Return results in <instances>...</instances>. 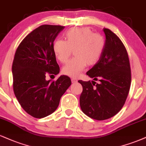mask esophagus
Instances as JSON below:
<instances>
[{
	"label": "esophagus",
	"mask_w": 146,
	"mask_h": 146,
	"mask_svg": "<svg viewBox=\"0 0 146 146\" xmlns=\"http://www.w3.org/2000/svg\"><path fill=\"white\" fill-rule=\"evenodd\" d=\"M72 83H76L77 82V79H76V78H72Z\"/></svg>",
	"instance_id": "1"
}]
</instances>
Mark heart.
I'll list each match as a JSON object with an SVG mask.
<instances>
[{"instance_id": "heart-1", "label": "heart", "mask_w": 146, "mask_h": 146, "mask_svg": "<svg viewBox=\"0 0 146 146\" xmlns=\"http://www.w3.org/2000/svg\"><path fill=\"white\" fill-rule=\"evenodd\" d=\"M66 41L56 39L53 43L54 55L60 62L65 63L74 50L76 57L63 66L62 72L67 76L76 78L79 76L87 64L93 66L100 59L103 52L105 42L99 34L93 33L87 27L73 28L65 33Z\"/></svg>"}]
</instances>
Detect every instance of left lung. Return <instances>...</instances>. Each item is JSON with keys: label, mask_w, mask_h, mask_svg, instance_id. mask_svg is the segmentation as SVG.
<instances>
[{"label": "left lung", "mask_w": 146, "mask_h": 146, "mask_svg": "<svg viewBox=\"0 0 146 146\" xmlns=\"http://www.w3.org/2000/svg\"><path fill=\"white\" fill-rule=\"evenodd\" d=\"M105 46L98 62L87 72L96 85L78 80L83 86L80 106L85 115L97 120L112 117L121 110L131 83L129 59L126 48L115 34L104 29Z\"/></svg>", "instance_id": "1"}]
</instances>
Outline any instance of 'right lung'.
<instances>
[{"instance_id": "add662e5", "label": "right lung", "mask_w": 146, "mask_h": 146, "mask_svg": "<svg viewBox=\"0 0 146 146\" xmlns=\"http://www.w3.org/2000/svg\"><path fill=\"white\" fill-rule=\"evenodd\" d=\"M63 29L59 25L40 26L22 41L15 53L12 65L13 92L24 110L35 118L52 114L71 85L70 77L65 75L56 81L46 79L47 73H59L52 45Z\"/></svg>"}]
</instances>
